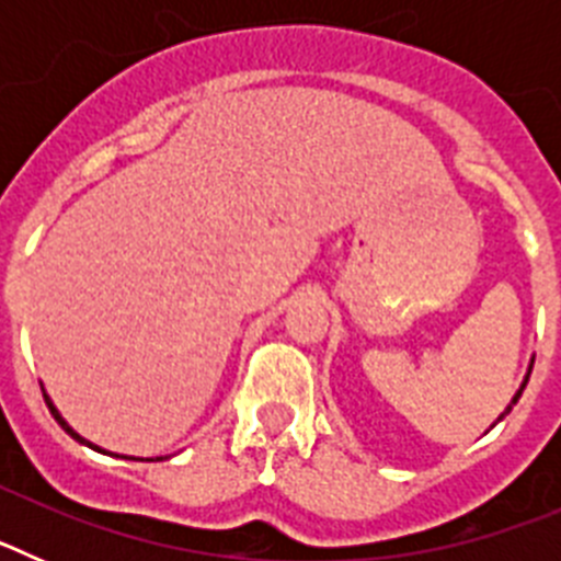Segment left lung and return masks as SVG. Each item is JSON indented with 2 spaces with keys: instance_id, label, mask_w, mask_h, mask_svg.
I'll return each mask as SVG.
<instances>
[{
  "instance_id": "1",
  "label": "left lung",
  "mask_w": 561,
  "mask_h": 561,
  "mask_svg": "<svg viewBox=\"0 0 561 561\" xmlns=\"http://www.w3.org/2000/svg\"><path fill=\"white\" fill-rule=\"evenodd\" d=\"M531 368H534V365H531ZM528 376H531V370H528ZM528 376H525V381H523V385H519V390H517V396H514V399H512V404H508V408H505V413H503V415H500V419H497V421H503V419H505V415H508V413H512V408H514V404H517V399H519V396H523V390H525V385H528ZM497 421H494V424H497ZM494 424H492V427H494Z\"/></svg>"
}]
</instances>
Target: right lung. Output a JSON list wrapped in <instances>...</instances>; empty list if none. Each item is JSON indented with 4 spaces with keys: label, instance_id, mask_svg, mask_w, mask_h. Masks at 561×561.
<instances>
[{
    "label": "right lung",
    "instance_id": "add662e5",
    "mask_svg": "<svg viewBox=\"0 0 561 561\" xmlns=\"http://www.w3.org/2000/svg\"><path fill=\"white\" fill-rule=\"evenodd\" d=\"M44 401H47V408H49V413H53V419H56V421H58V424H61V430H64V433H69V435H72V438H76V440H81V444H87V447L98 449V447H95V444H89V440H83V438H81V435H78V433H76V430L69 427L67 421H64V419H61V413H58V410H56V404H53V401H49V396H47V393H44ZM98 453H101V449H98ZM148 460H151V458H148Z\"/></svg>",
    "mask_w": 561,
    "mask_h": 561
}]
</instances>
